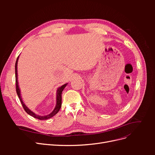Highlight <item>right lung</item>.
I'll return each mask as SVG.
<instances>
[{"label": "right lung", "mask_w": 155, "mask_h": 155, "mask_svg": "<svg viewBox=\"0 0 155 155\" xmlns=\"http://www.w3.org/2000/svg\"><path fill=\"white\" fill-rule=\"evenodd\" d=\"M18 58L19 56H18V58L17 59L16 63H15V82H16V91H17V94L18 95V98L20 99V101L21 102V104L22 105L23 108H24L25 110L27 112L28 114L29 115L31 116L34 117L35 118H37L40 120H47L49 119L51 117H53L54 116H55L56 114L58 113L59 112V110H60L61 107V100H62V97H61V94H62V92L64 90V88H65L67 85L68 83H65L64 85H63L62 86L59 87L58 90H57V92H56V105L55 107L54 108V109L53 110V111L51 112L50 114H48V115H45V116H41V115H38L36 114L35 112H33L32 110H31L29 108H28V107L25 105V104L22 101V96L21 94V90L19 88V86H18V74H17V63H18Z\"/></svg>", "instance_id": "obj_1"}]
</instances>
